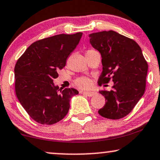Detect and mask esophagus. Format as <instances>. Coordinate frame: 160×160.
Instances as JSON below:
<instances>
[{"label":"esophagus","mask_w":160,"mask_h":160,"mask_svg":"<svg viewBox=\"0 0 160 160\" xmlns=\"http://www.w3.org/2000/svg\"><path fill=\"white\" fill-rule=\"evenodd\" d=\"M81 92V93H83L84 95L88 96V97H92V96L95 95L96 94H97L95 92Z\"/></svg>","instance_id":"34e87169"}]
</instances>
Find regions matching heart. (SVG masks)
I'll return each mask as SVG.
<instances>
[{"mask_svg":"<svg viewBox=\"0 0 160 160\" xmlns=\"http://www.w3.org/2000/svg\"><path fill=\"white\" fill-rule=\"evenodd\" d=\"M93 50H89L87 52L92 51ZM86 52V53H87ZM75 84L80 88H88L92 86V81L90 79L86 77H81V78H79L75 80Z\"/></svg>","mask_w":160,"mask_h":160,"instance_id":"1","label":"heart"}]
</instances>
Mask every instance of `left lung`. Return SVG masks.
I'll return each mask as SVG.
<instances>
[{"label":"left lung","mask_w":160,"mask_h":160,"mask_svg":"<svg viewBox=\"0 0 160 160\" xmlns=\"http://www.w3.org/2000/svg\"><path fill=\"white\" fill-rule=\"evenodd\" d=\"M88 36L102 58L103 71L98 82L108 83L110 79L114 82L111 91H99L106 103L98 113L109 119L124 118L145 93L148 65L141 48L134 40L112 30Z\"/></svg>","instance_id":"obj_1"}]
</instances>
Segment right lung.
<instances>
[{
	"label": "right lung",
	"mask_w": 160,
	"mask_h": 160,
	"mask_svg": "<svg viewBox=\"0 0 160 160\" xmlns=\"http://www.w3.org/2000/svg\"><path fill=\"white\" fill-rule=\"evenodd\" d=\"M82 32L59 34L30 45L15 66L16 96L25 111L36 122L51 125L67 115L70 100L79 92L55 86L58 71L80 42Z\"/></svg>",
	"instance_id": "right-lung-1"
}]
</instances>
